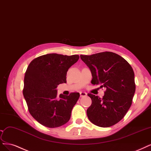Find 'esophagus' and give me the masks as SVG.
I'll use <instances>...</instances> for the list:
<instances>
[{
    "label": "esophagus",
    "instance_id": "1",
    "mask_svg": "<svg viewBox=\"0 0 151 151\" xmlns=\"http://www.w3.org/2000/svg\"><path fill=\"white\" fill-rule=\"evenodd\" d=\"M87 96V93L85 92H80V96L81 97H85Z\"/></svg>",
    "mask_w": 151,
    "mask_h": 151
}]
</instances>
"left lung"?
I'll return each instance as SVG.
<instances>
[{
  "mask_svg": "<svg viewBox=\"0 0 151 151\" xmlns=\"http://www.w3.org/2000/svg\"><path fill=\"white\" fill-rule=\"evenodd\" d=\"M81 59L91 72L92 84L106 89L102 99L88 93L92 104L87 117L99 127H111L121 120L132 104L136 91L134 70L123 58L111 52L81 55Z\"/></svg>",
  "mask_w": 151,
  "mask_h": 151,
  "instance_id": "left-lung-1",
  "label": "left lung"
}]
</instances>
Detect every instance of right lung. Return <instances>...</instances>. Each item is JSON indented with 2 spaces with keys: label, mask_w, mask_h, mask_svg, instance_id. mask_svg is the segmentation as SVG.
I'll list each match as a JSON object with an SVG mask.
<instances>
[{
  "label": "right lung",
  "mask_w": 151,
  "mask_h": 151,
  "mask_svg": "<svg viewBox=\"0 0 151 151\" xmlns=\"http://www.w3.org/2000/svg\"><path fill=\"white\" fill-rule=\"evenodd\" d=\"M79 59V55L48 54L29 64L24 76L23 95L31 116L42 125L55 128L69 121L79 93L57 97L56 88L67 82V70Z\"/></svg>",
  "instance_id": "add662e5"
}]
</instances>
